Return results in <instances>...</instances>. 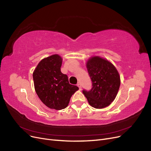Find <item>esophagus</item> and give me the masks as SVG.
I'll return each instance as SVG.
<instances>
[{"mask_svg": "<svg viewBox=\"0 0 151 151\" xmlns=\"http://www.w3.org/2000/svg\"><path fill=\"white\" fill-rule=\"evenodd\" d=\"M77 86H78V88H79L80 90H81V85L80 83H78V84H77Z\"/></svg>", "mask_w": 151, "mask_h": 151, "instance_id": "34e87169", "label": "esophagus"}]
</instances>
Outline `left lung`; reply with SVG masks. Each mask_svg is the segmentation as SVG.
Masks as SVG:
<instances>
[{
	"label": "left lung",
	"instance_id": "obj_1",
	"mask_svg": "<svg viewBox=\"0 0 151 151\" xmlns=\"http://www.w3.org/2000/svg\"><path fill=\"white\" fill-rule=\"evenodd\" d=\"M93 88L83 93L91 106L103 109L111 104L117 95L120 86V76L114 65L99 56L89 58L86 62Z\"/></svg>",
	"mask_w": 151,
	"mask_h": 151
}]
</instances>
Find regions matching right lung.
I'll use <instances>...</instances> for the list:
<instances>
[{
  "label": "right lung",
  "instance_id": "right-lung-1",
  "mask_svg": "<svg viewBox=\"0 0 151 151\" xmlns=\"http://www.w3.org/2000/svg\"><path fill=\"white\" fill-rule=\"evenodd\" d=\"M62 63L59 55H50L39 62L32 73L39 99L47 107L57 110L66 108L72 95L79 89L70 84L67 75L62 73Z\"/></svg>",
  "mask_w": 151,
  "mask_h": 151
}]
</instances>
